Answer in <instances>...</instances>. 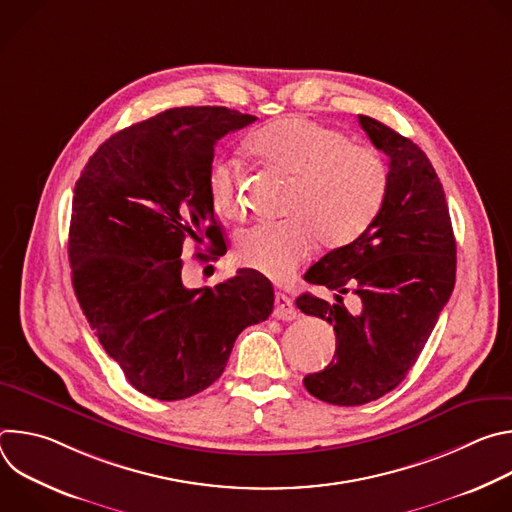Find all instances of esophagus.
<instances>
[{
    "label": "esophagus",
    "instance_id": "1",
    "mask_svg": "<svg viewBox=\"0 0 512 512\" xmlns=\"http://www.w3.org/2000/svg\"><path fill=\"white\" fill-rule=\"evenodd\" d=\"M273 316L279 318V320H294L298 316V310H296L294 302H291V298H287L285 294H281V291H277V294H275Z\"/></svg>",
    "mask_w": 512,
    "mask_h": 512
}]
</instances>
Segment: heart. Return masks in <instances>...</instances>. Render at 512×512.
<instances>
[{
	"label": "heart",
	"mask_w": 512,
	"mask_h": 512,
	"mask_svg": "<svg viewBox=\"0 0 512 512\" xmlns=\"http://www.w3.org/2000/svg\"><path fill=\"white\" fill-rule=\"evenodd\" d=\"M249 154L267 170L289 180L285 221L261 223L237 237L241 265L271 279L294 275L316 241L328 249L352 243L377 216L387 170L367 145L350 143L332 127L306 117L267 123L247 141ZM212 206L241 216V172L229 160H214L206 174Z\"/></svg>",
	"instance_id": "1"
}]
</instances>
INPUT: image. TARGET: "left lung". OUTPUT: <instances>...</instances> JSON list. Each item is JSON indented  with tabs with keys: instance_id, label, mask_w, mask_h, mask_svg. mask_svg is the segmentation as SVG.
I'll return each instance as SVG.
<instances>
[{
	"instance_id": "1",
	"label": "left lung",
	"mask_w": 512,
	"mask_h": 512,
	"mask_svg": "<svg viewBox=\"0 0 512 512\" xmlns=\"http://www.w3.org/2000/svg\"><path fill=\"white\" fill-rule=\"evenodd\" d=\"M377 150L389 156L387 192L373 223L352 243L326 253L304 279L336 291L296 306L334 326L336 352L306 389L332 405H364L393 391L419 358L456 283V239L440 178L417 143L358 115ZM361 300L350 315L340 293Z\"/></svg>"
}]
</instances>
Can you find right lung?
I'll use <instances>...</instances> for the list:
<instances>
[{
	"label": "right lung",
	"instance_id": "add662e5",
	"mask_svg": "<svg viewBox=\"0 0 512 512\" xmlns=\"http://www.w3.org/2000/svg\"><path fill=\"white\" fill-rule=\"evenodd\" d=\"M255 119L227 107L168 109L111 135L77 180L72 287L105 352L152 399L210 387L237 336L273 312V285L255 269L214 287L182 283L188 241L212 261L227 253L206 174L216 141Z\"/></svg>",
	"mask_w": 512,
	"mask_h": 512
}]
</instances>
